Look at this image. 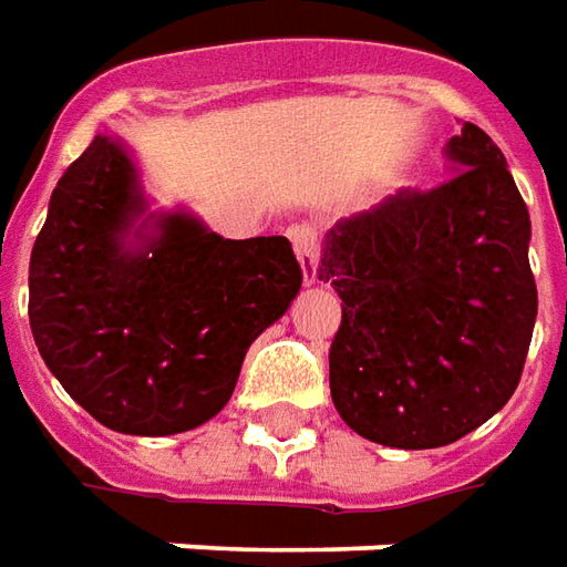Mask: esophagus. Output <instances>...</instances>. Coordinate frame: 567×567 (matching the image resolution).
Returning a JSON list of instances; mask_svg holds the SVG:
<instances>
[{"label": "esophagus", "instance_id": "esophagus-1", "mask_svg": "<svg viewBox=\"0 0 567 567\" xmlns=\"http://www.w3.org/2000/svg\"><path fill=\"white\" fill-rule=\"evenodd\" d=\"M292 249H296V258L302 265V280L306 284H318V268H321V239H318V230L311 224H296L290 230Z\"/></svg>", "mask_w": 567, "mask_h": 567}]
</instances>
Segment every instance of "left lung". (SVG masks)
<instances>
[{
	"mask_svg": "<svg viewBox=\"0 0 567 567\" xmlns=\"http://www.w3.org/2000/svg\"><path fill=\"white\" fill-rule=\"evenodd\" d=\"M443 155L446 184L340 221L318 268L343 299L333 405L355 434L393 450H436L496 415L537 321L530 215L505 155L474 124Z\"/></svg>",
	"mask_w": 567,
	"mask_h": 567,
	"instance_id": "8db88e82",
	"label": "left lung"
}]
</instances>
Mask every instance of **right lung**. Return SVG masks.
<instances>
[{
	"label": "right lung",
	"instance_id": "add662e5",
	"mask_svg": "<svg viewBox=\"0 0 567 567\" xmlns=\"http://www.w3.org/2000/svg\"><path fill=\"white\" fill-rule=\"evenodd\" d=\"M299 287L290 239H224L186 208H152L131 146L96 133L33 243L30 330L99 424L171 436L221 412Z\"/></svg>",
	"mask_w": 567,
	"mask_h": 567
}]
</instances>
